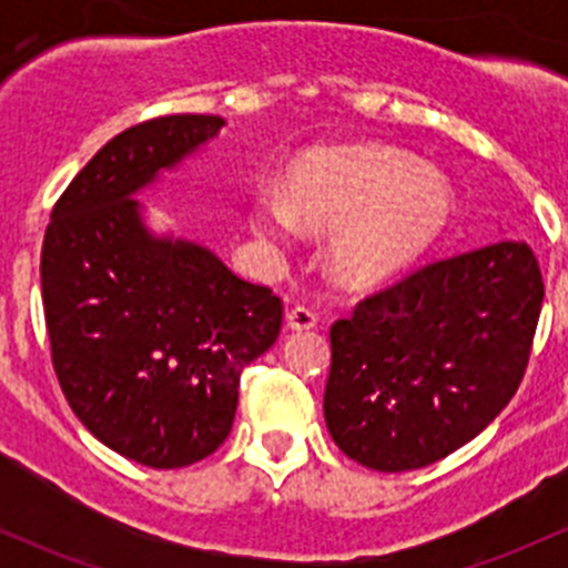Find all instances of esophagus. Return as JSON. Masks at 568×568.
<instances>
[{
  "instance_id": "34e87169",
  "label": "esophagus",
  "mask_w": 568,
  "mask_h": 568,
  "mask_svg": "<svg viewBox=\"0 0 568 568\" xmlns=\"http://www.w3.org/2000/svg\"><path fill=\"white\" fill-rule=\"evenodd\" d=\"M316 324H318V316L311 311V307H305V305H296V307H291L288 313H285V326H288L291 332L313 329Z\"/></svg>"
}]
</instances>
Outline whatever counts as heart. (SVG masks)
<instances>
[{
	"instance_id": "heart-1",
	"label": "heart",
	"mask_w": 568,
	"mask_h": 568,
	"mask_svg": "<svg viewBox=\"0 0 568 568\" xmlns=\"http://www.w3.org/2000/svg\"><path fill=\"white\" fill-rule=\"evenodd\" d=\"M454 189L437 170L417 168L385 145L318 148L291 164L285 194L252 200L250 227L285 247L307 233H332L326 263L343 288L390 283L448 231Z\"/></svg>"
}]
</instances>
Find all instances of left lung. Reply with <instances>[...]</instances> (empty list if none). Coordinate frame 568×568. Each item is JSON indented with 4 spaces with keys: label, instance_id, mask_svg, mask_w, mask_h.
I'll return each instance as SVG.
<instances>
[{
    "label": "left lung",
    "instance_id": "obj_1",
    "mask_svg": "<svg viewBox=\"0 0 568 568\" xmlns=\"http://www.w3.org/2000/svg\"><path fill=\"white\" fill-rule=\"evenodd\" d=\"M541 302L536 255L511 239L359 302L329 329L324 420L337 448L404 473L478 437L523 382Z\"/></svg>",
    "mask_w": 568,
    "mask_h": 568
}]
</instances>
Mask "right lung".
<instances>
[{
    "mask_svg": "<svg viewBox=\"0 0 568 568\" xmlns=\"http://www.w3.org/2000/svg\"><path fill=\"white\" fill-rule=\"evenodd\" d=\"M222 125L216 114H170L109 140L57 200L40 252L51 363L73 415L153 469L225 443L242 371L283 324L272 291L203 244L151 231L136 200Z\"/></svg>",
    "mask_w": 568,
    "mask_h": 568,
    "instance_id": "1",
    "label": "right lung"
}]
</instances>
